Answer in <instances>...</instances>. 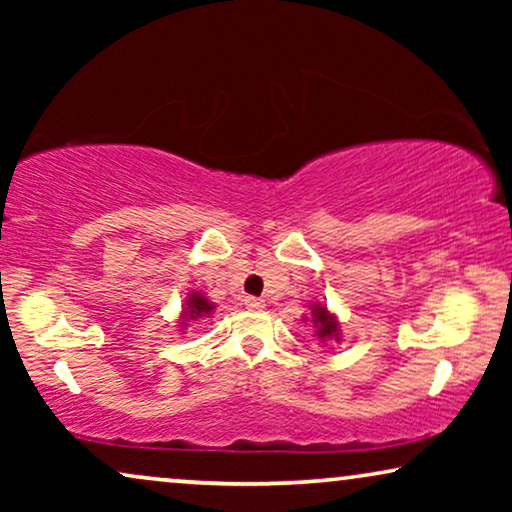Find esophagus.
Wrapping results in <instances>:
<instances>
[{
	"label": "esophagus",
	"mask_w": 512,
	"mask_h": 512,
	"mask_svg": "<svg viewBox=\"0 0 512 512\" xmlns=\"http://www.w3.org/2000/svg\"><path fill=\"white\" fill-rule=\"evenodd\" d=\"M244 305H247V310H263L265 303L261 298H254V296H247L244 298Z\"/></svg>",
	"instance_id": "1"
}]
</instances>
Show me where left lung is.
I'll return each mask as SVG.
<instances>
[{
    "mask_svg": "<svg viewBox=\"0 0 512 512\" xmlns=\"http://www.w3.org/2000/svg\"><path fill=\"white\" fill-rule=\"evenodd\" d=\"M312 324L317 326V335L321 340H340L338 319L326 310V305H312Z\"/></svg>",
    "mask_w": 512,
    "mask_h": 512,
    "instance_id": "1",
    "label": "left lung"
}]
</instances>
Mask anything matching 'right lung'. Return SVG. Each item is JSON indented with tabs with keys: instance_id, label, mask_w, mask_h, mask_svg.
<instances>
[{
	"instance_id": "1",
	"label": "right lung",
	"mask_w": 512,
	"mask_h": 512,
	"mask_svg": "<svg viewBox=\"0 0 512 512\" xmlns=\"http://www.w3.org/2000/svg\"><path fill=\"white\" fill-rule=\"evenodd\" d=\"M212 312H214V303H209V300L202 296V293L193 291L186 300L184 317H181V319H184V321L186 319H200V317H207V314H212ZM184 321H181V324H184Z\"/></svg>"
}]
</instances>
